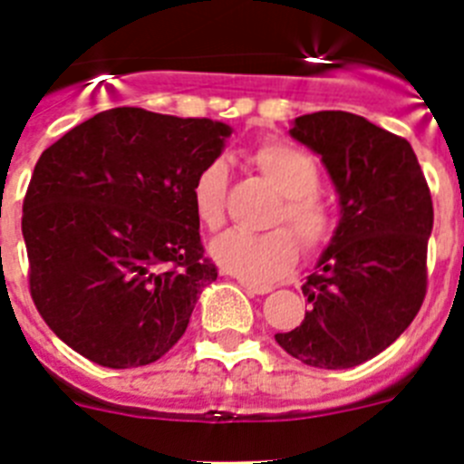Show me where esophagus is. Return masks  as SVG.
Wrapping results in <instances>:
<instances>
[{
    "mask_svg": "<svg viewBox=\"0 0 464 464\" xmlns=\"http://www.w3.org/2000/svg\"><path fill=\"white\" fill-rule=\"evenodd\" d=\"M241 288H244L248 295H267V293H272V285H257V283H248V281H241Z\"/></svg>",
    "mask_w": 464,
    "mask_h": 464,
    "instance_id": "1",
    "label": "esophagus"
}]
</instances>
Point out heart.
<instances>
[{"mask_svg":"<svg viewBox=\"0 0 464 464\" xmlns=\"http://www.w3.org/2000/svg\"><path fill=\"white\" fill-rule=\"evenodd\" d=\"M253 169L260 171L274 190L281 195V204L274 208L272 225H290V229L274 227L267 232L229 229L211 244V257L225 272L235 274L248 283H272L288 274L299 257L302 244L306 253L321 251L334 229V213L330 204L318 195V167L314 158L285 141H265L248 153ZM192 211L199 225L218 229L225 223L227 202V167L223 160H213L197 171L190 188Z\"/></svg>","mask_w":464,"mask_h":464,"instance_id":"heart-1","label":"heart"}]
</instances>
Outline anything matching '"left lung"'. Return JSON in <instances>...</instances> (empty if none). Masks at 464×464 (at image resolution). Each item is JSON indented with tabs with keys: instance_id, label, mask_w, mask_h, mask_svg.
Here are the masks:
<instances>
[{
	"instance_id": "8db88e82",
	"label": "left lung",
	"mask_w": 464,
	"mask_h": 464,
	"mask_svg": "<svg viewBox=\"0 0 464 464\" xmlns=\"http://www.w3.org/2000/svg\"><path fill=\"white\" fill-rule=\"evenodd\" d=\"M290 137L321 155L342 218L302 285L311 309L276 342L309 367L348 370L391 346L423 304L432 197L411 143L367 118L306 113Z\"/></svg>"
}]
</instances>
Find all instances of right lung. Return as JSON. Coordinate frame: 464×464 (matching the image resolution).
<instances>
[{"mask_svg": "<svg viewBox=\"0 0 464 464\" xmlns=\"http://www.w3.org/2000/svg\"><path fill=\"white\" fill-rule=\"evenodd\" d=\"M232 127L121 106L41 153L23 202L41 318L102 367H143L183 337L218 269L204 257L190 188Z\"/></svg>", "mask_w": 464, "mask_h": 464, "instance_id": "add662e5", "label": "right lung"}]
</instances>
